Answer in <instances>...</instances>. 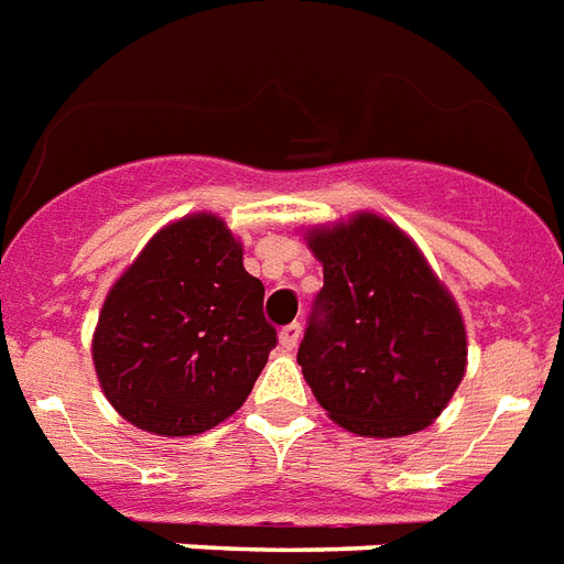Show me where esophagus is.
Masks as SVG:
<instances>
[{
  "label": "esophagus",
  "mask_w": 564,
  "mask_h": 564,
  "mask_svg": "<svg viewBox=\"0 0 564 564\" xmlns=\"http://www.w3.org/2000/svg\"><path fill=\"white\" fill-rule=\"evenodd\" d=\"M300 337H303V326L300 323H291V326H285L282 332H279V344H282V349H296V344H300Z\"/></svg>",
  "instance_id": "obj_1"
}]
</instances>
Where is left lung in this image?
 <instances>
[{
  "instance_id": "left-lung-1",
  "label": "left lung",
  "mask_w": 564,
  "mask_h": 564,
  "mask_svg": "<svg viewBox=\"0 0 564 564\" xmlns=\"http://www.w3.org/2000/svg\"><path fill=\"white\" fill-rule=\"evenodd\" d=\"M323 261L296 360L317 402L360 436L431 425L466 372V328L402 229L358 215L308 236Z\"/></svg>"
}]
</instances>
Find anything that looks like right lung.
Listing matches in <instances>:
<instances>
[{"instance_id":"add662e5","label":"right lung","mask_w":564,"mask_h":564,"mask_svg":"<svg viewBox=\"0 0 564 564\" xmlns=\"http://www.w3.org/2000/svg\"><path fill=\"white\" fill-rule=\"evenodd\" d=\"M261 303L264 285L218 218L171 224L101 308L93 360L104 395L142 431L204 434L247 402L276 346Z\"/></svg>"}]
</instances>
